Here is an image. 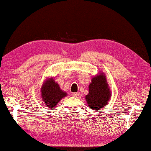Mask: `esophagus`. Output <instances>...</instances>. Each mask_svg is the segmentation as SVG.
I'll return each mask as SVG.
<instances>
[{"instance_id":"obj_1","label":"esophagus","mask_w":151,"mask_h":151,"mask_svg":"<svg viewBox=\"0 0 151 151\" xmlns=\"http://www.w3.org/2000/svg\"><path fill=\"white\" fill-rule=\"evenodd\" d=\"M79 95H80V93H72V96L73 97H78V96H79Z\"/></svg>"}]
</instances>
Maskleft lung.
<instances>
[{
    "label": "left lung",
    "instance_id": "left-lung-1",
    "mask_svg": "<svg viewBox=\"0 0 151 151\" xmlns=\"http://www.w3.org/2000/svg\"><path fill=\"white\" fill-rule=\"evenodd\" d=\"M110 97L111 93L105 76L101 74L92 78L89 86V93L86 96L89 108L93 110L100 109L107 105Z\"/></svg>",
    "mask_w": 151,
    "mask_h": 151
}]
</instances>
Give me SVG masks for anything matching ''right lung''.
Segmentation results:
<instances>
[{"mask_svg": "<svg viewBox=\"0 0 151 151\" xmlns=\"http://www.w3.org/2000/svg\"><path fill=\"white\" fill-rule=\"evenodd\" d=\"M42 97L47 106L50 108L55 107L61 99L66 96L67 93L61 90L59 86L55 82L54 79L45 81L41 89Z\"/></svg>", "mask_w": 151, "mask_h": 151, "instance_id": "right-lung-1", "label": "right lung"}]
</instances>
